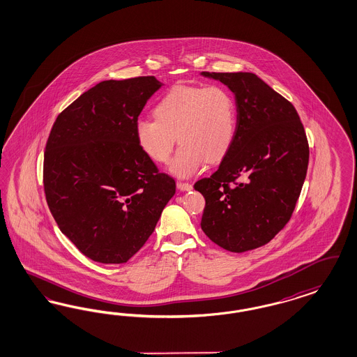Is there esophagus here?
<instances>
[{"mask_svg": "<svg viewBox=\"0 0 357 357\" xmlns=\"http://www.w3.org/2000/svg\"><path fill=\"white\" fill-rule=\"evenodd\" d=\"M176 187H178V190H181V191H190V190H192V185L185 183V182H178Z\"/></svg>", "mask_w": 357, "mask_h": 357, "instance_id": "34e87169", "label": "esophagus"}]
</instances>
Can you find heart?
I'll use <instances>...</instances> for the list:
<instances>
[{"mask_svg":"<svg viewBox=\"0 0 357 357\" xmlns=\"http://www.w3.org/2000/svg\"><path fill=\"white\" fill-rule=\"evenodd\" d=\"M154 120L135 123L137 145L149 160L166 163L175 145L181 148L169 172L190 178L206 163L222 160L234 144L237 111L222 86H175L153 108Z\"/></svg>","mask_w":357,"mask_h":357,"instance_id":"b5f03b06","label":"heart"}]
</instances>
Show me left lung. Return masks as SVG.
<instances>
[{
	"mask_svg": "<svg viewBox=\"0 0 357 357\" xmlns=\"http://www.w3.org/2000/svg\"><path fill=\"white\" fill-rule=\"evenodd\" d=\"M234 92L237 126L219 169L194 188L202 229L225 250L265 245L291 218L306 178L308 142L291 102L252 73H202Z\"/></svg>",
	"mask_w": 357,
	"mask_h": 357,
	"instance_id": "obj_1",
	"label": "left lung"
}]
</instances>
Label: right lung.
<instances>
[{"label": "right lung", "instance_id": "obj_1", "mask_svg": "<svg viewBox=\"0 0 357 357\" xmlns=\"http://www.w3.org/2000/svg\"><path fill=\"white\" fill-rule=\"evenodd\" d=\"M163 86L154 76L105 80L58 116L47 139L43 185L62 234L88 259L123 264L144 246L175 194L137 145L135 128Z\"/></svg>", "mask_w": 357, "mask_h": 357}]
</instances>
